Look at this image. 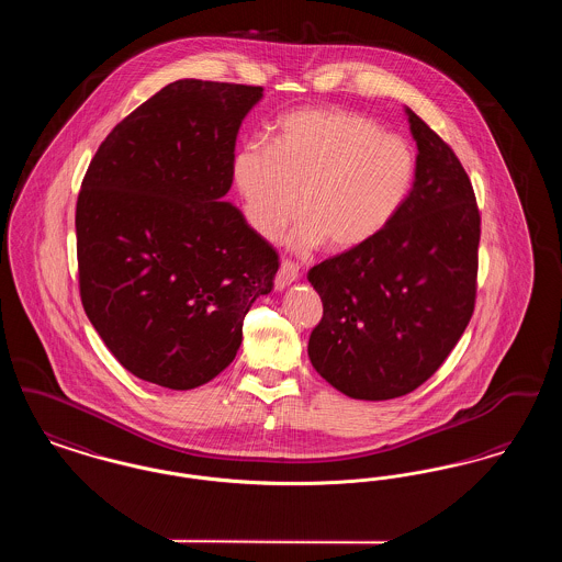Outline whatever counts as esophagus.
Instances as JSON below:
<instances>
[{"instance_id":"esophagus-1","label":"esophagus","mask_w":562,"mask_h":562,"mask_svg":"<svg viewBox=\"0 0 562 562\" xmlns=\"http://www.w3.org/2000/svg\"><path fill=\"white\" fill-rule=\"evenodd\" d=\"M296 278H299V266L293 263V261H289V259L282 261V266L278 269V273H276V289L278 291L286 289Z\"/></svg>"}]
</instances>
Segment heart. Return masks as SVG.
Masks as SVG:
<instances>
[{
	"instance_id": "b5f03b06",
	"label": "heart",
	"mask_w": 562,
	"mask_h": 562,
	"mask_svg": "<svg viewBox=\"0 0 562 562\" xmlns=\"http://www.w3.org/2000/svg\"><path fill=\"white\" fill-rule=\"evenodd\" d=\"M417 151L402 134L348 109H296L278 120L273 145L241 143L232 160L248 225L278 240L299 211L293 244L348 252L379 238L406 206Z\"/></svg>"
}]
</instances>
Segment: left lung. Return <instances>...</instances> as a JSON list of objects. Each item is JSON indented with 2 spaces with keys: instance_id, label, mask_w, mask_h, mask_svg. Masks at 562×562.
Listing matches in <instances>:
<instances>
[{
  "instance_id": "8db88e82",
  "label": "left lung",
  "mask_w": 562,
  "mask_h": 562,
  "mask_svg": "<svg viewBox=\"0 0 562 562\" xmlns=\"http://www.w3.org/2000/svg\"><path fill=\"white\" fill-rule=\"evenodd\" d=\"M417 181L373 241L310 269L322 321L307 353L356 401L398 398L440 369L474 314L481 213L453 149L406 109Z\"/></svg>"
}]
</instances>
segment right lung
Instances as JSON below:
<instances>
[{
  "instance_id": "right-lung-1",
  "label": "right lung",
  "mask_w": 562,
  "mask_h": 562,
  "mask_svg": "<svg viewBox=\"0 0 562 562\" xmlns=\"http://www.w3.org/2000/svg\"><path fill=\"white\" fill-rule=\"evenodd\" d=\"M261 86L177 80L101 143L76 206L83 312L134 376L193 390L232 364L278 252L223 200Z\"/></svg>"
}]
</instances>
